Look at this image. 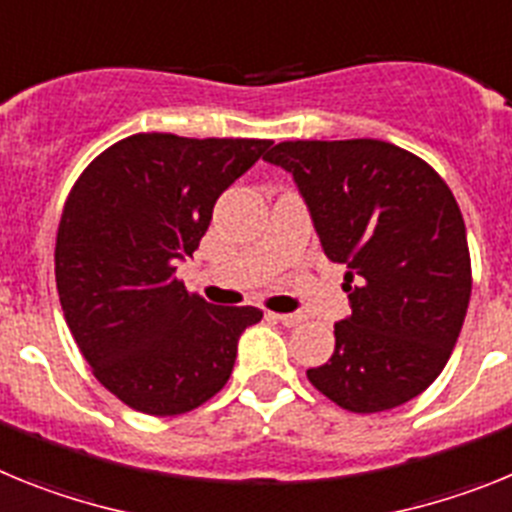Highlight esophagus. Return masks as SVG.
I'll use <instances>...</instances> for the list:
<instances>
[{
    "mask_svg": "<svg viewBox=\"0 0 512 512\" xmlns=\"http://www.w3.org/2000/svg\"><path fill=\"white\" fill-rule=\"evenodd\" d=\"M268 317L275 319V322H281L283 327H299V324L304 322V314H273V311H270Z\"/></svg>",
    "mask_w": 512,
    "mask_h": 512,
    "instance_id": "obj_1",
    "label": "esophagus"
}]
</instances>
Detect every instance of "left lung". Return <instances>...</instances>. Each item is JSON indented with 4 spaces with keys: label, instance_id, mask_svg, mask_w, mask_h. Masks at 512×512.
<instances>
[{
    "label": "left lung",
    "instance_id": "left-lung-1",
    "mask_svg": "<svg viewBox=\"0 0 512 512\" xmlns=\"http://www.w3.org/2000/svg\"><path fill=\"white\" fill-rule=\"evenodd\" d=\"M265 162L291 172L324 255L348 268L353 311L309 381L358 415L415 399L451 358L471 296L464 216L443 177L379 139L283 141Z\"/></svg>",
    "mask_w": 512,
    "mask_h": 512
}]
</instances>
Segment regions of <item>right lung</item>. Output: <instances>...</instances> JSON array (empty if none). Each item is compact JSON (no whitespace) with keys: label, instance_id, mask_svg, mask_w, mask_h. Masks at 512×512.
<instances>
[{"label":"right lung","instance_id":"add662e5","mask_svg":"<svg viewBox=\"0 0 512 512\" xmlns=\"http://www.w3.org/2000/svg\"><path fill=\"white\" fill-rule=\"evenodd\" d=\"M265 139L136 133L74 182L56 234V288L102 386L136 412L172 417L224 389L255 306H213L177 281L213 206L265 154Z\"/></svg>","mask_w":512,"mask_h":512}]
</instances>
